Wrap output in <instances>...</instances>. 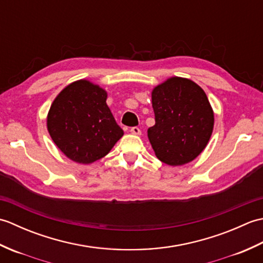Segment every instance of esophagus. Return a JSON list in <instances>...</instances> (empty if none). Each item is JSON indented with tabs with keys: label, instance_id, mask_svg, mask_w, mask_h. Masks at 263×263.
Wrapping results in <instances>:
<instances>
[{
	"label": "esophagus",
	"instance_id": "esophagus-1",
	"mask_svg": "<svg viewBox=\"0 0 263 263\" xmlns=\"http://www.w3.org/2000/svg\"><path fill=\"white\" fill-rule=\"evenodd\" d=\"M131 133L132 135H136V136H139V135H141V130L140 128H139L138 126H133V127H131Z\"/></svg>",
	"mask_w": 263,
	"mask_h": 263
}]
</instances>
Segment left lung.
Wrapping results in <instances>:
<instances>
[{"mask_svg": "<svg viewBox=\"0 0 263 263\" xmlns=\"http://www.w3.org/2000/svg\"><path fill=\"white\" fill-rule=\"evenodd\" d=\"M155 125L148 138L157 158L171 166L187 164L202 153L214 128V111L197 83L174 77L153 93Z\"/></svg>", "mask_w": 263, "mask_h": 263, "instance_id": "1", "label": "left lung"}]
</instances>
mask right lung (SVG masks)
<instances>
[{"label": "right lung", "mask_w": 263, "mask_h": 263, "mask_svg": "<svg viewBox=\"0 0 263 263\" xmlns=\"http://www.w3.org/2000/svg\"><path fill=\"white\" fill-rule=\"evenodd\" d=\"M106 98L104 89L79 80L65 87L49 108V135L76 163L90 164L103 158L123 136Z\"/></svg>", "instance_id": "1"}]
</instances>
